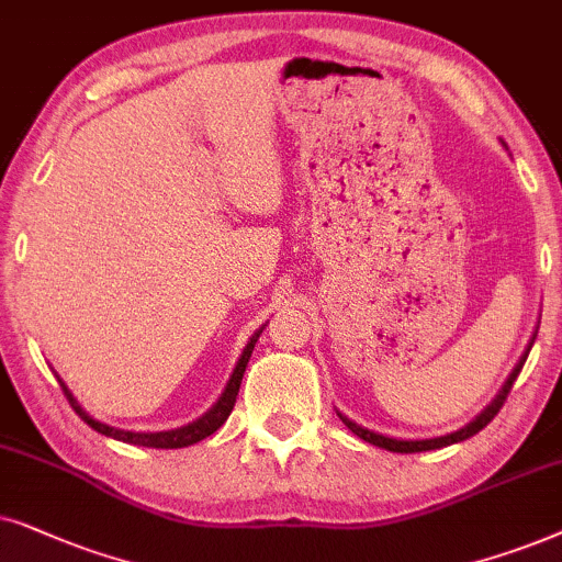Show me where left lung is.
<instances>
[{
  "instance_id": "obj_1",
  "label": "left lung",
  "mask_w": 562,
  "mask_h": 562,
  "mask_svg": "<svg viewBox=\"0 0 562 562\" xmlns=\"http://www.w3.org/2000/svg\"><path fill=\"white\" fill-rule=\"evenodd\" d=\"M532 344H535V336H532V341H529V347H527L525 355H521V357H519V362H516V368L512 370V375L506 378V383H504V387H501V391H498L496 398H493V401L488 403V406H485V408L481 411V414H477V416L473 418V422L465 424V426H462V429H458V431L442 434V437H431V439H395V437H387V434H378V431L368 429V426H362V424L351 422V418H349V416H344L341 411H336V416H339L341 422H344V426H347V429H349L351 434H357L359 439H364V442H370V445H375V447H383V450H387V452H401V454H411V452L439 450V447H447V445H458V442H465V439H470V437H473V434L481 431L483 426H488V424L493 422V416H496L498 411H501V406H504L506 395L512 393V385H514V380L519 378L521 368H525V362H527V355H529V349H532Z\"/></svg>"
}]
</instances>
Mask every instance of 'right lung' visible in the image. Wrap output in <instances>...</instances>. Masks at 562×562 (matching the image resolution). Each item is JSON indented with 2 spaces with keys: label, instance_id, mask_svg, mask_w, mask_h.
I'll return each mask as SVG.
<instances>
[{
  "label": "right lung",
  "instance_id": "obj_1",
  "mask_svg": "<svg viewBox=\"0 0 562 562\" xmlns=\"http://www.w3.org/2000/svg\"><path fill=\"white\" fill-rule=\"evenodd\" d=\"M261 331H265V326H261L259 331L251 334L249 344H246L244 351H241V357H238L234 372H231V378H228V383H226V391L221 393V398L215 401L213 406L207 408L200 418H194V422L184 424V426H177V429H169V431H128V429H117V426L97 422L94 416H89L87 411L79 406V401L74 398V393L69 391V385H66L58 375L56 378H58V383H61V391H64L66 398H69L71 408L77 411L81 422H87L94 431H100V434H104V437H112V439H117V442H125V445L154 447V450H179V447H190L194 442H200V439L211 437V434H215L223 424H226V418L231 416V411H234L238 387H241V380H244L246 364H249L254 344L259 341V334Z\"/></svg>",
  "mask_w": 562,
  "mask_h": 562
}]
</instances>
